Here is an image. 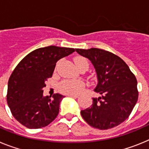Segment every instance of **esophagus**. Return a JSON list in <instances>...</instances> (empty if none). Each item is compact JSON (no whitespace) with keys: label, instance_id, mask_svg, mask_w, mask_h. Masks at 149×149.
I'll return each instance as SVG.
<instances>
[{"label":"esophagus","instance_id":"obj_1","mask_svg":"<svg viewBox=\"0 0 149 149\" xmlns=\"http://www.w3.org/2000/svg\"><path fill=\"white\" fill-rule=\"evenodd\" d=\"M68 96H69V97H72V98H77L79 97L78 95H72V94L68 95Z\"/></svg>","mask_w":149,"mask_h":149}]
</instances>
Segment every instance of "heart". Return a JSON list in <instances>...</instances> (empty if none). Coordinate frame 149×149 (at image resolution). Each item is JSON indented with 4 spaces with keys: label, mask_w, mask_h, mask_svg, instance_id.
I'll return each mask as SVG.
<instances>
[{
    "label": "heart",
    "mask_w": 149,
    "mask_h": 149,
    "mask_svg": "<svg viewBox=\"0 0 149 149\" xmlns=\"http://www.w3.org/2000/svg\"><path fill=\"white\" fill-rule=\"evenodd\" d=\"M74 63L77 68L81 67L82 65H86L88 66V62L86 58L82 56H77L74 58ZM60 90L62 93H66V94H78L84 88V82L81 81H76V80H65L63 81L60 84Z\"/></svg>",
    "instance_id": "heart-1"
}]
</instances>
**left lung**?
I'll return each mask as SVG.
<instances>
[{
    "label": "left lung",
    "instance_id": "8db88e82",
    "mask_svg": "<svg viewBox=\"0 0 149 149\" xmlns=\"http://www.w3.org/2000/svg\"><path fill=\"white\" fill-rule=\"evenodd\" d=\"M77 53L90 60L95 69L98 84L90 107L81 114L89 125L107 130L127 119L138 99L137 81L128 65L119 56L99 48L79 49Z\"/></svg>",
    "mask_w": 149,
    "mask_h": 149
}]
</instances>
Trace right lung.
<instances>
[{
	"label": "right lung",
	"instance_id": "add662e5",
	"mask_svg": "<svg viewBox=\"0 0 149 149\" xmlns=\"http://www.w3.org/2000/svg\"><path fill=\"white\" fill-rule=\"evenodd\" d=\"M74 48L48 46L30 52L18 64L8 81V106L15 119L27 128L44 127L53 122L65 96L43 95L47 79L52 77L56 62Z\"/></svg>",
	"mask_w": 149,
	"mask_h": 149
}]
</instances>
